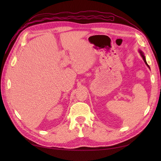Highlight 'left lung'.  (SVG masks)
Here are the masks:
<instances>
[{
	"mask_svg": "<svg viewBox=\"0 0 161 161\" xmlns=\"http://www.w3.org/2000/svg\"><path fill=\"white\" fill-rule=\"evenodd\" d=\"M139 51V53L141 54V57H142V59H143V60H144V61H145V64L147 65V67H149V65L147 64V61H146V59H145V54H144V53H143L142 51L141 50H138Z\"/></svg>",
	"mask_w": 161,
	"mask_h": 161,
	"instance_id": "obj_1",
	"label": "left lung"
}]
</instances>
